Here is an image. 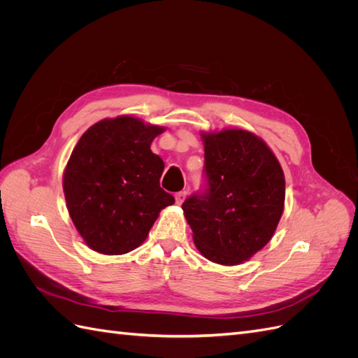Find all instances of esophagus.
Listing matches in <instances>:
<instances>
[{
    "label": "esophagus",
    "mask_w": 358,
    "mask_h": 358,
    "mask_svg": "<svg viewBox=\"0 0 358 358\" xmlns=\"http://www.w3.org/2000/svg\"><path fill=\"white\" fill-rule=\"evenodd\" d=\"M185 199H187V191H180V192H178L176 196H175V200H176L178 204H182Z\"/></svg>",
    "instance_id": "1"
}]
</instances>
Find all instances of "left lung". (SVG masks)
<instances>
[{
    "label": "left lung",
    "mask_w": 358,
    "mask_h": 358,
    "mask_svg": "<svg viewBox=\"0 0 358 358\" xmlns=\"http://www.w3.org/2000/svg\"><path fill=\"white\" fill-rule=\"evenodd\" d=\"M208 191L182 204L194 245L209 262L237 266L272 239L285 203V178L263 138L239 128L200 133Z\"/></svg>",
    "instance_id": "obj_1"
}]
</instances>
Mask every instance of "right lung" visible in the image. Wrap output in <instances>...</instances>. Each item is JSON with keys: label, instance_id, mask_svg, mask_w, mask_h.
Masks as SVG:
<instances>
[{"label": "right lung", "instance_id": "add662e5", "mask_svg": "<svg viewBox=\"0 0 358 358\" xmlns=\"http://www.w3.org/2000/svg\"><path fill=\"white\" fill-rule=\"evenodd\" d=\"M166 127L131 115L90 127L64 169L62 189L83 242L104 255L142 245L159 212L175 203L159 187L164 161L150 150Z\"/></svg>", "mask_w": 358, "mask_h": 358}]
</instances>
